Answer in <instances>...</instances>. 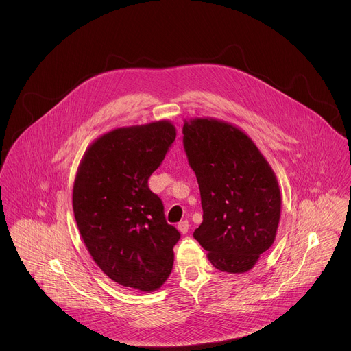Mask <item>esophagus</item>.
Instances as JSON below:
<instances>
[{"label":"esophagus","mask_w":351,"mask_h":351,"mask_svg":"<svg viewBox=\"0 0 351 351\" xmlns=\"http://www.w3.org/2000/svg\"><path fill=\"white\" fill-rule=\"evenodd\" d=\"M189 222L187 221H182V222H179L178 223V230L180 232V233H183V234H186L187 232H189Z\"/></svg>","instance_id":"esophagus-1"}]
</instances>
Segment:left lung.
I'll use <instances>...</instances> for the list:
<instances>
[{
  "label": "left lung",
  "instance_id": "obj_1",
  "mask_svg": "<svg viewBox=\"0 0 351 351\" xmlns=\"http://www.w3.org/2000/svg\"><path fill=\"white\" fill-rule=\"evenodd\" d=\"M183 134L203 206L193 236L217 269L244 274L276 237L282 206L276 175L252 137L226 121L184 119Z\"/></svg>",
  "mask_w": 351,
  "mask_h": 351
}]
</instances>
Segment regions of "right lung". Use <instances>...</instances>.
<instances>
[{"mask_svg": "<svg viewBox=\"0 0 351 351\" xmlns=\"http://www.w3.org/2000/svg\"><path fill=\"white\" fill-rule=\"evenodd\" d=\"M175 137L167 119L112 129L87 147L73 183V214L91 258L114 282L145 293L171 275L180 237L148 189Z\"/></svg>", "mask_w": 351, "mask_h": 351, "instance_id": "right-lung-1", "label": "right lung"}]
</instances>
